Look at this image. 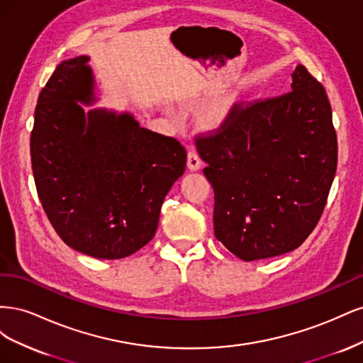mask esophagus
Listing matches in <instances>:
<instances>
[{
  "instance_id": "1",
  "label": "esophagus",
  "mask_w": 363,
  "mask_h": 363,
  "mask_svg": "<svg viewBox=\"0 0 363 363\" xmlns=\"http://www.w3.org/2000/svg\"><path fill=\"white\" fill-rule=\"evenodd\" d=\"M201 164H203V160H201V157H200V155H199V151H196L194 147L188 151V168L191 169V171H196V169H200L201 168Z\"/></svg>"
}]
</instances>
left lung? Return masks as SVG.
<instances>
[{
    "label": "left lung",
    "instance_id": "1",
    "mask_svg": "<svg viewBox=\"0 0 363 363\" xmlns=\"http://www.w3.org/2000/svg\"><path fill=\"white\" fill-rule=\"evenodd\" d=\"M292 91L236 103L195 136L215 194V236L251 262L298 248L323 215L337 167L324 86L298 65Z\"/></svg>",
    "mask_w": 363,
    "mask_h": 363
}]
</instances>
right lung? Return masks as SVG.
Instances as JSON below:
<instances>
[{
	"instance_id": "right-lung-1",
	"label": "right lung",
	"mask_w": 363,
	"mask_h": 363,
	"mask_svg": "<svg viewBox=\"0 0 363 363\" xmlns=\"http://www.w3.org/2000/svg\"><path fill=\"white\" fill-rule=\"evenodd\" d=\"M89 57L62 62L40 91L30 136L39 200L68 247L96 259H123L156 235L160 207L186 168L177 139L94 100Z\"/></svg>"
}]
</instances>
